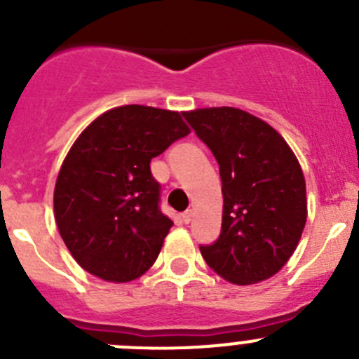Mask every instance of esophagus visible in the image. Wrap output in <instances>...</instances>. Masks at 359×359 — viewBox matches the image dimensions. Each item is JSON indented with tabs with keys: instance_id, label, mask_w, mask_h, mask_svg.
<instances>
[{
	"instance_id": "obj_1",
	"label": "esophagus",
	"mask_w": 359,
	"mask_h": 359,
	"mask_svg": "<svg viewBox=\"0 0 359 359\" xmlns=\"http://www.w3.org/2000/svg\"><path fill=\"white\" fill-rule=\"evenodd\" d=\"M180 219H182L184 224H189L191 219H193V210H186V212L180 215Z\"/></svg>"
}]
</instances>
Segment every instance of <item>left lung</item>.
<instances>
[{
    "mask_svg": "<svg viewBox=\"0 0 359 359\" xmlns=\"http://www.w3.org/2000/svg\"><path fill=\"white\" fill-rule=\"evenodd\" d=\"M219 163L222 229L200 247L205 262L234 285L269 280L295 252L307 220L306 180L287 140L236 107L186 111Z\"/></svg>",
    "mask_w": 359,
    "mask_h": 359,
    "instance_id": "8db88e82",
    "label": "left lung"
}]
</instances>
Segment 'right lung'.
I'll return each instance as SVG.
<instances>
[{"mask_svg": "<svg viewBox=\"0 0 359 359\" xmlns=\"http://www.w3.org/2000/svg\"><path fill=\"white\" fill-rule=\"evenodd\" d=\"M187 133L180 112L139 104L112 107L79 133L57 177L53 212L86 273L128 283L153 266L173 222L159 212L149 163Z\"/></svg>", "mask_w": 359, "mask_h": 359, "instance_id": "obj_1", "label": "right lung"}]
</instances>
